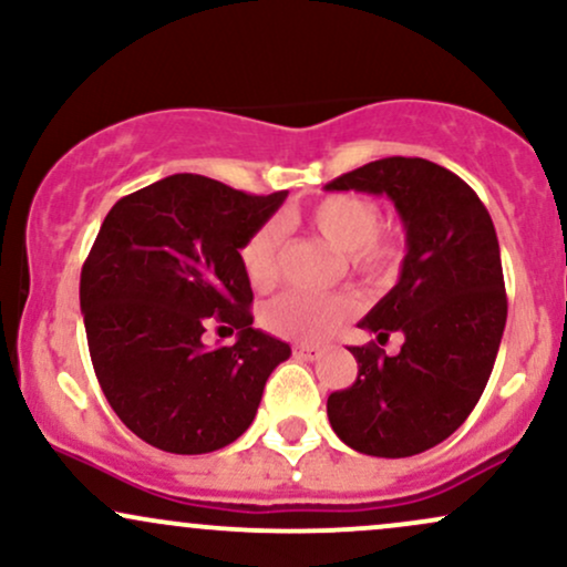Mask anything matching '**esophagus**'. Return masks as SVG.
Here are the masks:
<instances>
[{"label":"esophagus","instance_id":"esophagus-1","mask_svg":"<svg viewBox=\"0 0 567 567\" xmlns=\"http://www.w3.org/2000/svg\"><path fill=\"white\" fill-rule=\"evenodd\" d=\"M322 351L324 349L320 347V343H296V347H292V354H296L298 360H317Z\"/></svg>","mask_w":567,"mask_h":567}]
</instances>
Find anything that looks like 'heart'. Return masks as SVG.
Instances as JSON below:
<instances>
[{
    "label": "heart",
    "instance_id": "obj_1",
    "mask_svg": "<svg viewBox=\"0 0 567 567\" xmlns=\"http://www.w3.org/2000/svg\"><path fill=\"white\" fill-rule=\"evenodd\" d=\"M306 224L324 243L343 252V264L370 285L392 282L400 271L402 231L396 226H379V207L360 194H330L309 207ZM279 250H282V226L266 220L250 234L243 247L245 275L252 288H269L279 275ZM357 303L349 292H303L290 290L277 296L264 309V324L271 333L296 341H317L354 315Z\"/></svg>",
    "mask_w": 567,
    "mask_h": 567
}]
</instances>
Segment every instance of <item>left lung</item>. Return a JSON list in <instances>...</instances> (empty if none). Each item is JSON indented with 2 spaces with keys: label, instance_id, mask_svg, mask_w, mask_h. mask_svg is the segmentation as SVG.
Here are the masks:
<instances>
[{
  "label": "left lung",
  "instance_id": "left-lung-1",
  "mask_svg": "<svg viewBox=\"0 0 567 567\" xmlns=\"http://www.w3.org/2000/svg\"><path fill=\"white\" fill-rule=\"evenodd\" d=\"M328 192L386 194L405 226L400 279L360 322L400 354L351 347L357 381L328 396L333 432L354 451L405 458L440 445L485 392L506 324L491 213L458 175L421 157H386L330 181Z\"/></svg>",
  "mask_w": 567,
  "mask_h": 567
}]
</instances>
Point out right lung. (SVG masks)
<instances>
[{
  "label": "right lung",
  "mask_w": 567,
  "mask_h": 567,
  "mask_svg": "<svg viewBox=\"0 0 567 567\" xmlns=\"http://www.w3.org/2000/svg\"><path fill=\"white\" fill-rule=\"evenodd\" d=\"M285 197L175 173L103 220L80 279L90 360L109 405L148 445L181 455L231 445L290 357L288 343L252 328L239 256ZM210 323L237 329L238 341L207 350Z\"/></svg>",
  "instance_id": "right-lung-1"
}]
</instances>
